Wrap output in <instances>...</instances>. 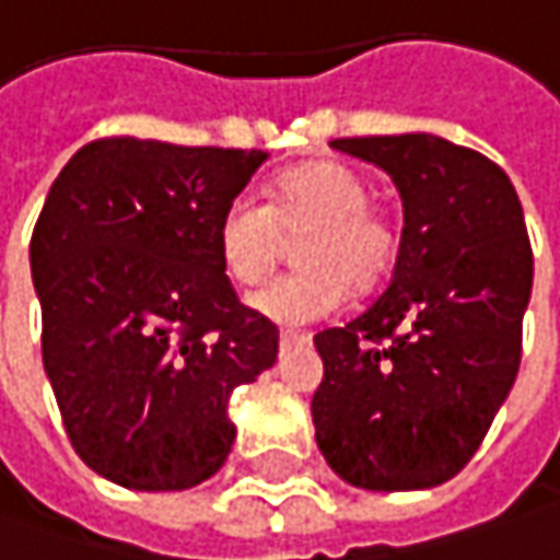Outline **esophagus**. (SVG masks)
<instances>
[{
    "instance_id": "esophagus-1",
    "label": "esophagus",
    "mask_w": 560,
    "mask_h": 560,
    "mask_svg": "<svg viewBox=\"0 0 560 560\" xmlns=\"http://www.w3.org/2000/svg\"><path fill=\"white\" fill-rule=\"evenodd\" d=\"M279 342H281V348L304 346V342H311V336H307V332H294V329H281Z\"/></svg>"
}]
</instances>
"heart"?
I'll return each mask as SVG.
<instances>
[{
  "mask_svg": "<svg viewBox=\"0 0 560 560\" xmlns=\"http://www.w3.org/2000/svg\"><path fill=\"white\" fill-rule=\"evenodd\" d=\"M307 234L304 272L249 294V311L276 326H307L346 304L348 284H377L396 259L399 231L371 206V186L339 161H313L276 183L272 202L237 192L218 221V259L237 284L262 281L279 262L284 234Z\"/></svg>",
  "mask_w": 560,
  "mask_h": 560,
  "instance_id": "heart-1",
  "label": "heart"
}]
</instances>
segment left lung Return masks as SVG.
Masks as SVG:
<instances>
[{"label": "left lung", "mask_w": 560, "mask_h": 560, "mask_svg": "<svg viewBox=\"0 0 560 560\" xmlns=\"http://www.w3.org/2000/svg\"><path fill=\"white\" fill-rule=\"evenodd\" d=\"M329 145L393 177L402 237L377 301L313 336L316 446L354 488H434L476 456L520 371L533 294L523 206L494 161L441 136Z\"/></svg>", "instance_id": "8db88e82"}]
</instances>
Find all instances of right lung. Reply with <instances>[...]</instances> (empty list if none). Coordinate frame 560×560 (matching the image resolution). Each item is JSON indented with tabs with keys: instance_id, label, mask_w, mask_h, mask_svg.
I'll return each mask as SVG.
<instances>
[{
	"instance_id": "right-lung-1",
	"label": "right lung",
	"mask_w": 560,
	"mask_h": 560,
	"mask_svg": "<svg viewBox=\"0 0 560 560\" xmlns=\"http://www.w3.org/2000/svg\"><path fill=\"white\" fill-rule=\"evenodd\" d=\"M266 151L101 139L52 180L31 237L44 371L84 463L132 491L212 478L237 438L228 399L276 364L218 221Z\"/></svg>"
}]
</instances>
